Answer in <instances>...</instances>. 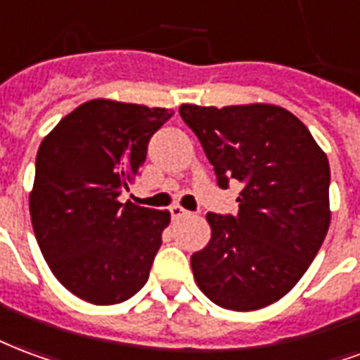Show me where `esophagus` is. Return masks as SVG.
Segmentation results:
<instances>
[{"mask_svg": "<svg viewBox=\"0 0 360 360\" xmlns=\"http://www.w3.org/2000/svg\"><path fill=\"white\" fill-rule=\"evenodd\" d=\"M186 214H190V212L186 211L184 207H180V205H172V207H170V217H172V219H174V220L182 219V217H186Z\"/></svg>", "mask_w": 360, "mask_h": 360, "instance_id": "1", "label": "esophagus"}]
</instances>
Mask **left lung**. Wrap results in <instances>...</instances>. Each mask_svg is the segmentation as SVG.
<instances>
[{
	"label": "left lung",
	"instance_id": "8db88e82",
	"mask_svg": "<svg viewBox=\"0 0 360 360\" xmlns=\"http://www.w3.org/2000/svg\"><path fill=\"white\" fill-rule=\"evenodd\" d=\"M217 182L243 184L238 217L207 214L211 240L191 255L199 290L222 309L257 311L297 284L330 228V165L301 120L270 103L180 105Z\"/></svg>",
	"mask_w": 360,
	"mask_h": 360
}]
</instances>
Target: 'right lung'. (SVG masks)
<instances>
[{
  "instance_id": "add662e5",
  "label": "right lung",
  "mask_w": 360,
  "mask_h": 360,
  "mask_svg": "<svg viewBox=\"0 0 360 360\" xmlns=\"http://www.w3.org/2000/svg\"><path fill=\"white\" fill-rule=\"evenodd\" d=\"M170 109L90 99L41 140L28 198L41 255L76 297L115 305L146 285L169 211L120 203Z\"/></svg>"
}]
</instances>
